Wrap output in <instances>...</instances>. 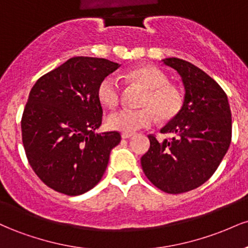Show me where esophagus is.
Here are the masks:
<instances>
[{"mask_svg": "<svg viewBox=\"0 0 248 248\" xmlns=\"http://www.w3.org/2000/svg\"><path fill=\"white\" fill-rule=\"evenodd\" d=\"M132 136H133V134H130V133H122L121 134V138L126 139V140H127V139H130Z\"/></svg>", "mask_w": 248, "mask_h": 248, "instance_id": "1", "label": "esophagus"}]
</instances>
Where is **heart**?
Listing matches in <instances>:
<instances>
[{"instance_id": "heart-1", "label": "heart", "mask_w": 248, "mask_h": 248, "mask_svg": "<svg viewBox=\"0 0 248 248\" xmlns=\"http://www.w3.org/2000/svg\"><path fill=\"white\" fill-rule=\"evenodd\" d=\"M127 77L146 91L141 102V106L144 108L124 109L112 114L107 120L110 129L132 134L152 127L157 121V116L167 121L179 114L183 108L184 95L177 86L169 84V79L163 71L150 65H141L128 71ZM96 95L104 106H118L120 86L114 77L107 76L99 82Z\"/></svg>"}]
</instances>
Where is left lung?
<instances>
[{
	"instance_id": "left-lung-1",
	"label": "left lung",
	"mask_w": 248,
	"mask_h": 248,
	"mask_svg": "<svg viewBox=\"0 0 248 248\" xmlns=\"http://www.w3.org/2000/svg\"><path fill=\"white\" fill-rule=\"evenodd\" d=\"M162 62L181 76L184 104L161 129L173 138L148 136L150 148L141 166L154 186L176 195L201 186L217 170L231 143V109L223 88L203 70L175 57Z\"/></svg>"
}]
</instances>
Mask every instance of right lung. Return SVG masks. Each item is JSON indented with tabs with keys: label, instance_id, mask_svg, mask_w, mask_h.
Instances as JSON below:
<instances>
[{
	"label": "right lung",
	"instance_id": "1",
	"mask_svg": "<svg viewBox=\"0 0 248 248\" xmlns=\"http://www.w3.org/2000/svg\"><path fill=\"white\" fill-rule=\"evenodd\" d=\"M120 66L104 58L73 57L31 88L22 140L31 168L51 189L78 196L101 179L121 135L95 132L102 120L96 90Z\"/></svg>",
	"mask_w": 248,
	"mask_h": 248
}]
</instances>
